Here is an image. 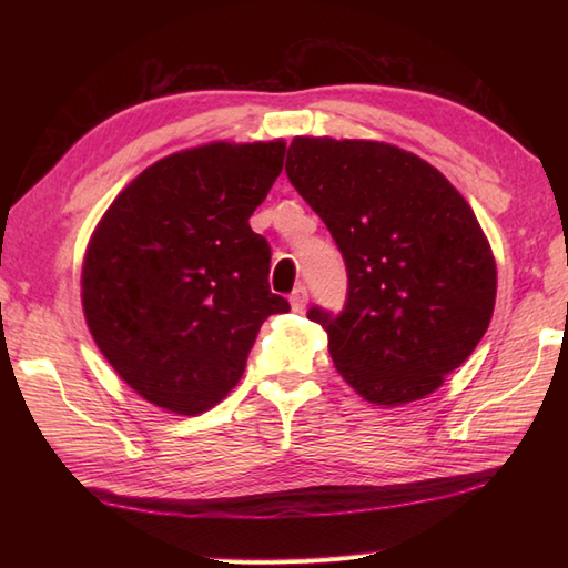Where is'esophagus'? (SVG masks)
I'll return each instance as SVG.
<instances>
[{
	"mask_svg": "<svg viewBox=\"0 0 568 568\" xmlns=\"http://www.w3.org/2000/svg\"><path fill=\"white\" fill-rule=\"evenodd\" d=\"M305 305H307V287L300 285V287H295V291L291 293V307L295 312H303Z\"/></svg>",
	"mask_w": 568,
	"mask_h": 568,
	"instance_id": "34e87169",
	"label": "esophagus"
}]
</instances>
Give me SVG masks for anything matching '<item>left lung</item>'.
I'll list each match as a JSON object with an SVG mask.
<instances>
[{
	"label": "left lung",
	"instance_id": "1",
	"mask_svg": "<svg viewBox=\"0 0 568 568\" xmlns=\"http://www.w3.org/2000/svg\"><path fill=\"white\" fill-rule=\"evenodd\" d=\"M285 173L346 263L342 315L307 312L336 371L373 405L427 397L474 354L496 307V258L470 204L383 141L295 136Z\"/></svg>",
	"mask_w": 568,
	"mask_h": 568
}]
</instances>
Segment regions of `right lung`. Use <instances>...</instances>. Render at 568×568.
<instances>
[{"label":"right lung","mask_w":568,"mask_h":568,"mask_svg":"<svg viewBox=\"0 0 568 568\" xmlns=\"http://www.w3.org/2000/svg\"><path fill=\"white\" fill-rule=\"evenodd\" d=\"M285 141H212L155 161L119 192L82 261L94 344L131 390L202 415L244 376L271 293V246L248 216L283 171Z\"/></svg>","instance_id":"right-lung-1"}]
</instances>
